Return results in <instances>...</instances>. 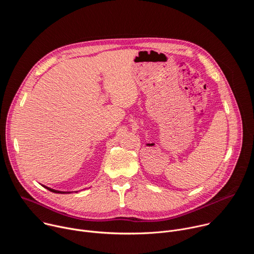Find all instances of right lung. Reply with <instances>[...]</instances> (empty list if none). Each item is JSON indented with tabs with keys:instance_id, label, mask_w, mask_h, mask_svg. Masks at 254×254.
Wrapping results in <instances>:
<instances>
[{
	"instance_id": "1",
	"label": "right lung",
	"mask_w": 254,
	"mask_h": 254,
	"mask_svg": "<svg viewBox=\"0 0 254 254\" xmlns=\"http://www.w3.org/2000/svg\"><path fill=\"white\" fill-rule=\"evenodd\" d=\"M47 190H49V191H51V192H53V193H61V194H64V193H70V192H61V191H57V190H54V189H51V188H48V187H45Z\"/></svg>"
}]
</instances>
